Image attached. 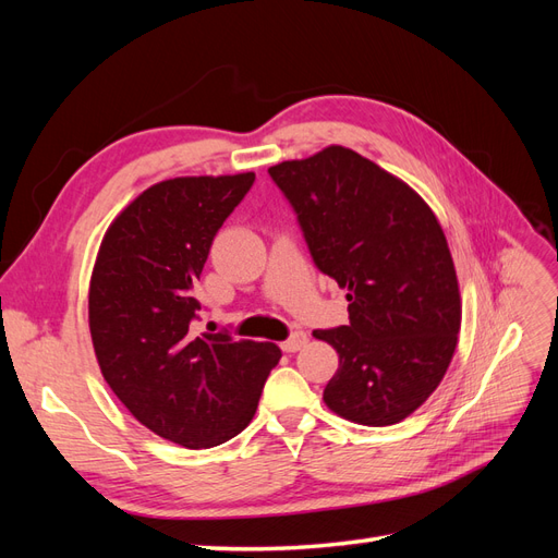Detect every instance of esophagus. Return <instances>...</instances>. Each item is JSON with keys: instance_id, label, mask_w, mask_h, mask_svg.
I'll return each mask as SVG.
<instances>
[{"instance_id": "1", "label": "esophagus", "mask_w": 558, "mask_h": 558, "mask_svg": "<svg viewBox=\"0 0 558 558\" xmlns=\"http://www.w3.org/2000/svg\"><path fill=\"white\" fill-rule=\"evenodd\" d=\"M307 340H310V337H307L305 330H295V332L289 337V340L281 342V349H283L286 353H295V351H300L302 347L307 344Z\"/></svg>"}]
</instances>
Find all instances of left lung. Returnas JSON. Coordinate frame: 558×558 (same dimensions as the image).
Wrapping results in <instances>:
<instances>
[{"label": "left lung", "instance_id": "8db88e82", "mask_svg": "<svg viewBox=\"0 0 558 558\" xmlns=\"http://www.w3.org/2000/svg\"><path fill=\"white\" fill-rule=\"evenodd\" d=\"M320 272L347 289L349 326L324 402L361 426L408 418L440 386L461 330L447 238L416 191L344 146L269 167Z\"/></svg>", "mask_w": 558, "mask_h": 558}]
</instances>
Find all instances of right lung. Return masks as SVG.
I'll use <instances>...</instances> for the list:
<instances>
[{"label": "right lung", "instance_id": "1", "mask_svg": "<svg viewBox=\"0 0 558 558\" xmlns=\"http://www.w3.org/2000/svg\"><path fill=\"white\" fill-rule=\"evenodd\" d=\"M256 174L177 177L113 218L90 277L88 324L99 369L148 430L189 449L242 433L281 349L191 330L193 286L211 242Z\"/></svg>", "mask_w": 558, "mask_h": 558}]
</instances>
